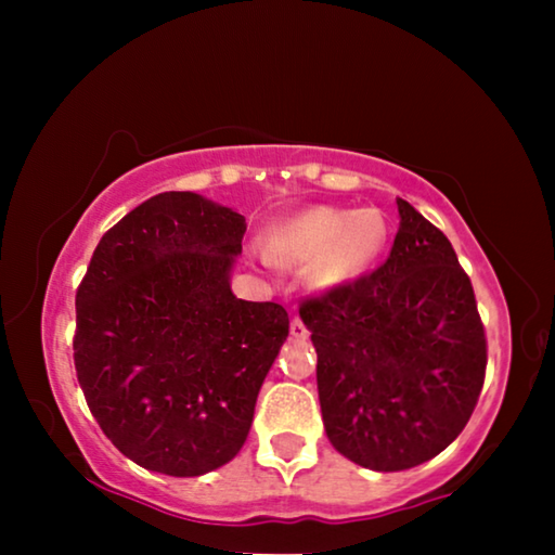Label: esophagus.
I'll return each mask as SVG.
<instances>
[{"label": "esophagus", "instance_id": "esophagus-1", "mask_svg": "<svg viewBox=\"0 0 555 555\" xmlns=\"http://www.w3.org/2000/svg\"><path fill=\"white\" fill-rule=\"evenodd\" d=\"M291 335H294L296 340H306L308 337V327L304 325V321H300L298 315H294V321H291Z\"/></svg>", "mask_w": 555, "mask_h": 555}]
</instances>
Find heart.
Masks as SVG:
<instances>
[{"mask_svg": "<svg viewBox=\"0 0 555 555\" xmlns=\"http://www.w3.org/2000/svg\"><path fill=\"white\" fill-rule=\"evenodd\" d=\"M389 242V220L377 208L318 205L269 232L267 255L284 264H306V284L335 291L362 279Z\"/></svg>", "mask_w": 555, "mask_h": 555, "instance_id": "obj_1", "label": "heart"}]
</instances>
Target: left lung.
I'll return each mask as SVG.
<instances>
[{
    "instance_id": "8db88e82",
    "label": "left lung",
    "mask_w": 555,
    "mask_h": 555,
    "mask_svg": "<svg viewBox=\"0 0 555 555\" xmlns=\"http://www.w3.org/2000/svg\"><path fill=\"white\" fill-rule=\"evenodd\" d=\"M384 264L300 304L318 352V399L333 448L397 473L463 434L487 367L475 291L453 244L406 201Z\"/></svg>"
}]
</instances>
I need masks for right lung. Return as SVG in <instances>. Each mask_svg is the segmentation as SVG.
<instances>
[{
	"instance_id": "obj_1",
	"label": "right lung",
	"mask_w": 555,
	"mask_h": 555,
	"mask_svg": "<svg viewBox=\"0 0 555 555\" xmlns=\"http://www.w3.org/2000/svg\"><path fill=\"white\" fill-rule=\"evenodd\" d=\"M240 212L168 191L102 234L75 294L73 360L92 416L121 455L198 477L240 453L288 337L279 304L232 294Z\"/></svg>"
}]
</instances>
